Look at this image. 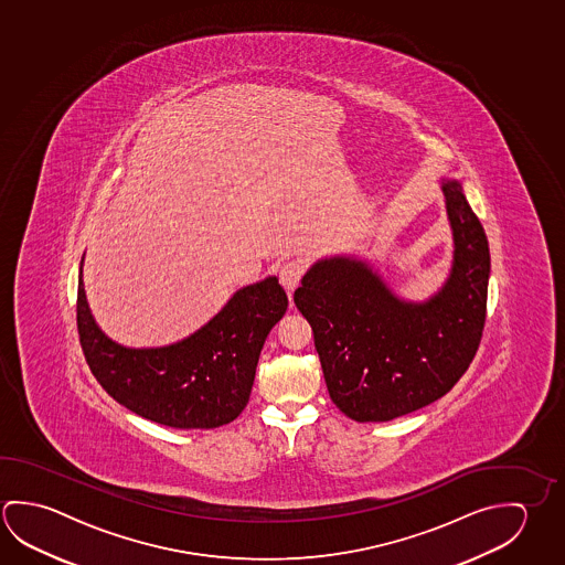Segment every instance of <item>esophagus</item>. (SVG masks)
Wrapping results in <instances>:
<instances>
[{"label":"esophagus","instance_id":"esophagus-1","mask_svg":"<svg viewBox=\"0 0 565 565\" xmlns=\"http://www.w3.org/2000/svg\"><path fill=\"white\" fill-rule=\"evenodd\" d=\"M303 274H306V264L301 259H291L279 268V281L286 287L287 294H291L299 286Z\"/></svg>","mask_w":565,"mask_h":565}]
</instances>
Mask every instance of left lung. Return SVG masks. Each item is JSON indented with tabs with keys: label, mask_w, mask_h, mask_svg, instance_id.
Listing matches in <instances>:
<instances>
[{
	"label": "left lung",
	"mask_w": 565,
	"mask_h": 565,
	"mask_svg": "<svg viewBox=\"0 0 565 565\" xmlns=\"http://www.w3.org/2000/svg\"><path fill=\"white\" fill-rule=\"evenodd\" d=\"M454 262L424 303L399 299L362 259H319L294 294L313 329L334 406L354 422H390L454 388L481 344L490 254L459 181H444Z\"/></svg>",
	"instance_id": "obj_1"
}]
</instances>
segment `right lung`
I'll use <instances>...</instances> for the list:
<instances>
[{
  "instance_id": "1",
  "label": "right lung",
  "mask_w": 565,
  "mask_h": 565,
  "mask_svg": "<svg viewBox=\"0 0 565 565\" xmlns=\"http://www.w3.org/2000/svg\"><path fill=\"white\" fill-rule=\"evenodd\" d=\"M84 262V256H83ZM78 269L76 324L84 359L111 398L177 429L231 424L250 399L259 351L287 309L276 276L242 287L209 323L158 349L121 347L94 321Z\"/></svg>"
}]
</instances>
